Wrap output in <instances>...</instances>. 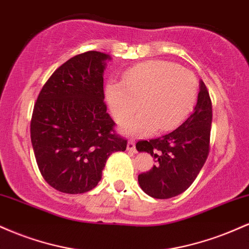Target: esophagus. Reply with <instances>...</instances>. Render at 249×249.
<instances>
[{"label": "esophagus", "instance_id": "esophagus-1", "mask_svg": "<svg viewBox=\"0 0 249 249\" xmlns=\"http://www.w3.org/2000/svg\"><path fill=\"white\" fill-rule=\"evenodd\" d=\"M127 150L130 152H136V142H134V139H130L127 142Z\"/></svg>", "mask_w": 249, "mask_h": 249}]
</instances>
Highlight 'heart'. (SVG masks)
Here are the masks:
<instances>
[{
	"label": "heart",
	"instance_id": "1",
	"mask_svg": "<svg viewBox=\"0 0 249 249\" xmlns=\"http://www.w3.org/2000/svg\"><path fill=\"white\" fill-rule=\"evenodd\" d=\"M198 79L191 70L172 62L148 61L126 70L122 84L111 83L107 103L116 121L124 123L142 112L124 128L133 134L170 131L192 112L198 98Z\"/></svg>",
	"mask_w": 249,
	"mask_h": 249
}]
</instances>
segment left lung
<instances>
[{
	"label": "left lung",
	"instance_id": "1",
	"mask_svg": "<svg viewBox=\"0 0 249 249\" xmlns=\"http://www.w3.org/2000/svg\"><path fill=\"white\" fill-rule=\"evenodd\" d=\"M212 101L204 82H200L198 102L193 113L172 132L136 144L147 152L156 165L138 176L142 190L156 199L179 196L192 185L210 153Z\"/></svg>",
	"mask_w": 249,
	"mask_h": 249
}]
</instances>
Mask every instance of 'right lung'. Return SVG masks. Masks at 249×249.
<instances>
[{
  "label": "right lung",
  "instance_id": "right-lung-1",
  "mask_svg": "<svg viewBox=\"0 0 249 249\" xmlns=\"http://www.w3.org/2000/svg\"><path fill=\"white\" fill-rule=\"evenodd\" d=\"M110 56L87 51L63 63L43 85L30 123L42 177L59 192L95 188L108 157L126 150L107 112L103 72Z\"/></svg>",
  "mask_w": 249,
  "mask_h": 249
}]
</instances>
